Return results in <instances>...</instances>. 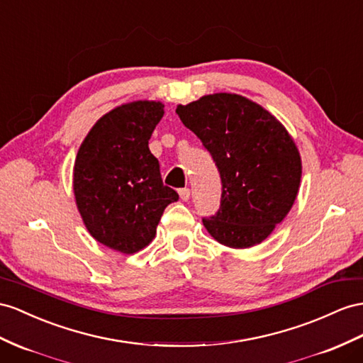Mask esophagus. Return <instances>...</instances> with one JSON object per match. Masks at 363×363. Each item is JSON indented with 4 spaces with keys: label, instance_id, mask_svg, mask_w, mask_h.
Segmentation results:
<instances>
[{
    "label": "esophagus",
    "instance_id": "esophagus-1",
    "mask_svg": "<svg viewBox=\"0 0 363 363\" xmlns=\"http://www.w3.org/2000/svg\"><path fill=\"white\" fill-rule=\"evenodd\" d=\"M179 198H181L182 201L187 202V201L190 199V190H189V189H181V190H179Z\"/></svg>",
    "mask_w": 363,
    "mask_h": 363
}]
</instances>
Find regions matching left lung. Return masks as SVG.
<instances>
[{
    "mask_svg": "<svg viewBox=\"0 0 363 363\" xmlns=\"http://www.w3.org/2000/svg\"><path fill=\"white\" fill-rule=\"evenodd\" d=\"M176 113L220 173V208L202 219L203 227L230 248L261 244L290 213L301 187L294 139L270 111L236 93L201 96Z\"/></svg>",
    "mask_w": 363,
    "mask_h": 363,
    "instance_id": "1",
    "label": "left lung"
}]
</instances>
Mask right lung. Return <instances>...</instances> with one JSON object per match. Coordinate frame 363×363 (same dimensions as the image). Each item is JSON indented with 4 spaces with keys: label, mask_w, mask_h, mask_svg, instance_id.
<instances>
[{
    "label": "right lung",
    "mask_w": 363,
    "mask_h": 363,
    "mask_svg": "<svg viewBox=\"0 0 363 363\" xmlns=\"http://www.w3.org/2000/svg\"><path fill=\"white\" fill-rule=\"evenodd\" d=\"M164 116L161 101H132L102 115L79 145L73 194L93 239L133 255L156 236L162 213L179 196L162 184L148 139Z\"/></svg>",
    "instance_id": "right-lung-1"
}]
</instances>
